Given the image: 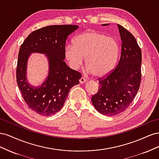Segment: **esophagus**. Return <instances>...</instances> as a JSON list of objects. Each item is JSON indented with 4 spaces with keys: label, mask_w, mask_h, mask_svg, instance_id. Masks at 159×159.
I'll return each instance as SVG.
<instances>
[{
    "label": "esophagus",
    "mask_w": 159,
    "mask_h": 159,
    "mask_svg": "<svg viewBox=\"0 0 159 159\" xmlns=\"http://www.w3.org/2000/svg\"><path fill=\"white\" fill-rule=\"evenodd\" d=\"M86 81H87V80H86L84 78H83V77H81V78L80 80V84H84Z\"/></svg>",
    "instance_id": "34e87169"
}]
</instances>
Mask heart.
<instances>
[{
	"instance_id": "obj_1",
	"label": "heart",
	"mask_w": 159,
	"mask_h": 159,
	"mask_svg": "<svg viewBox=\"0 0 159 159\" xmlns=\"http://www.w3.org/2000/svg\"><path fill=\"white\" fill-rule=\"evenodd\" d=\"M119 53V44L114 38L96 31L80 34L74 44H68L65 49L66 59L72 69H78L85 57L88 73L96 77L105 76L113 70Z\"/></svg>"
}]
</instances>
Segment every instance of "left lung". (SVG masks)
Returning <instances> with one entry per match:
<instances>
[{
    "mask_svg": "<svg viewBox=\"0 0 159 159\" xmlns=\"http://www.w3.org/2000/svg\"><path fill=\"white\" fill-rule=\"evenodd\" d=\"M109 25L105 24L103 26ZM121 40V54L115 69L99 81L98 92L91 98L99 113L113 116L123 112L135 97L141 80V50L131 33L117 25Z\"/></svg>",
    "mask_w": 159,
    "mask_h": 159,
    "instance_id": "1",
    "label": "left lung"
}]
</instances>
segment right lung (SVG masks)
Listing matches in <instances>:
<instances>
[{
  "label": "right lung",
  "instance_id": "add662e5",
  "mask_svg": "<svg viewBox=\"0 0 159 159\" xmlns=\"http://www.w3.org/2000/svg\"><path fill=\"white\" fill-rule=\"evenodd\" d=\"M78 25H51L30 34L18 53L16 81L24 100L38 114L50 116L63 107L70 89L80 83L81 74L70 68L64 61L68 36ZM32 52L44 54L49 61V74L38 86L27 80V64Z\"/></svg>",
  "mask_w": 159,
  "mask_h": 159
}]
</instances>
